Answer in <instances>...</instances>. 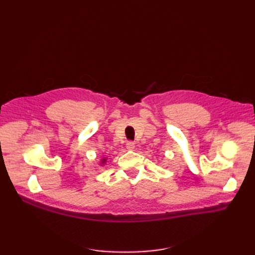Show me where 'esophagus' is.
<instances>
[{
	"label": "esophagus",
	"mask_w": 255,
	"mask_h": 255,
	"mask_svg": "<svg viewBox=\"0 0 255 255\" xmlns=\"http://www.w3.org/2000/svg\"><path fill=\"white\" fill-rule=\"evenodd\" d=\"M126 148H127L128 150H133V149H134V142L128 141L127 144H126Z\"/></svg>",
	"instance_id": "esophagus-1"
}]
</instances>
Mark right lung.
Listing matches in <instances>:
<instances>
[{
    "mask_svg": "<svg viewBox=\"0 0 255 255\" xmlns=\"http://www.w3.org/2000/svg\"><path fill=\"white\" fill-rule=\"evenodd\" d=\"M105 162H106V159L104 158V159H102V161H101V163H102V164H104V163H105Z\"/></svg>",
    "mask_w": 255,
    "mask_h": 255,
    "instance_id": "obj_1",
    "label": "right lung"
}]
</instances>
